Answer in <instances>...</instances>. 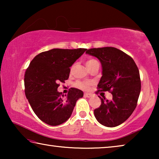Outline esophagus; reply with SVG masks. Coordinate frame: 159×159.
Masks as SVG:
<instances>
[{"mask_svg":"<svg viewBox=\"0 0 159 159\" xmlns=\"http://www.w3.org/2000/svg\"><path fill=\"white\" fill-rule=\"evenodd\" d=\"M84 96L86 97V98H90V97H92V94H90V93H84Z\"/></svg>","mask_w":159,"mask_h":159,"instance_id":"34e87169","label":"esophagus"}]
</instances>
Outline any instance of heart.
Instances as JSON below:
<instances>
[{"label":"heart","mask_w":159,"mask_h":159,"mask_svg":"<svg viewBox=\"0 0 159 159\" xmlns=\"http://www.w3.org/2000/svg\"><path fill=\"white\" fill-rule=\"evenodd\" d=\"M96 64H99V62L95 60V59H93V58H89L87 60V61H86V65H87L88 69L91 68V67ZM90 85V82L81 81V80H78V81L75 83V85H76L77 88H79L80 89H82V90L88 89Z\"/></svg>","instance_id":"obj_1"}]
</instances>
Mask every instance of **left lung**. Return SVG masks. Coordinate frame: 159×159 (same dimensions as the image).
<instances>
[{"label":"left lung","instance_id":"left-lung-1","mask_svg":"<svg viewBox=\"0 0 159 159\" xmlns=\"http://www.w3.org/2000/svg\"><path fill=\"white\" fill-rule=\"evenodd\" d=\"M85 53L99 59L102 66V76L96 94L108 92L112 99L105 97L99 107L94 110L96 119L107 127H116L125 121L138 104L141 90L139 69L130 56L113 47L91 48Z\"/></svg>","mask_w":159,"mask_h":159}]
</instances>
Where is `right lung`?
<instances>
[{
  "label": "right lung",
  "instance_id": "add662e5",
  "mask_svg": "<svg viewBox=\"0 0 159 159\" xmlns=\"http://www.w3.org/2000/svg\"><path fill=\"white\" fill-rule=\"evenodd\" d=\"M85 48L54 49L39 53L26 69L25 92L36 115L50 125H58L71 116L76 102L83 96L77 88L68 95L59 93V83L69 79L70 66L81 56Z\"/></svg>",
  "mask_w": 159,
  "mask_h": 159
}]
</instances>
